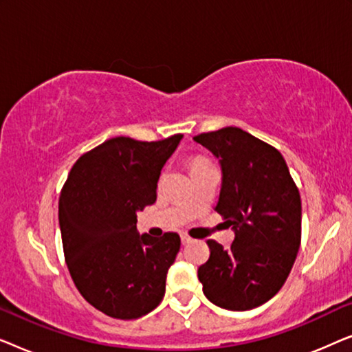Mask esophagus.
Returning a JSON list of instances; mask_svg holds the SVG:
<instances>
[{"label":"esophagus","mask_w":352,"mask_h":352,"mask_svg":"<svg viewBox=\"0 0 352 352\" xmlns=\"http://www.w3.org/2000/svg\"><path fill=\"white\" fill-rule=\"evenodd\" d=\"M181 242H182V245H187V243L192 242V239H190L189 235H187L186 232H182V234H181Z\"/></svg>","instance_id":"obj_1"}]
</instances>
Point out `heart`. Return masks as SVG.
Returning a JSON list of instances; mask_svg holds the SVG:
<instances>
[{
  "label": "heart",
  "instance_id": "heart-1",
  "mask_svg": "<svg viewBox=\"0 0 352 352\" xmlns=\"http://www.w3.org/2000/svg\"><path fill=\"white\" fill-rule=\"evenodd\" d=\"M205 165H210V162L205 160V158H194L190 163V171H194V170H197V168H201Z\"/></svg>",
  "mask_w": 352,
  "mask_h": 352
}]
</instances>
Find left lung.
I'll list each match as a JSON object with an SVG mask.
<instances>
[{"mask_svg": "<svg viewBox=\"0 0 352 352\" xmlns=\"http://www.w3.org/2000/svg\"><path fill=\"white\" fill-rule=\"evenodd\" d=\"M194 141L219 160L223 182L216 211L232 228L230 248L208 240L210 258L199 267L213 305L248 311L271 300L285 283L301 242V197L282 153L228 126Z\"/></svg>", "mask_w": 352, "mask_h": 352, "instance_id": "8db88e82", "label": "left lung"}]
</instances>
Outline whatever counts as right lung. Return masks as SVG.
Wrapping results in <instances>:
<instances>
[{
    "label": "right lung",
    "mask_w": 352,
    "mask_h": 352,
    "mask_svg": "<svg viewBox=\"0 0 352 352\" xmlns=\"http://www.w3.org/2000/svg\"><path fill=\"white\" fill-rule=\"evenodd\" d=\"M182 134L155 142L113 138L81 155L62 187L59 226L67 267L96 309L115 319L148 314L163 300L181 239L139 234L138 211L157 200L162 168Z\"/></svg>",
    "instance_id": "right-lung-1"
}]
</instances>
